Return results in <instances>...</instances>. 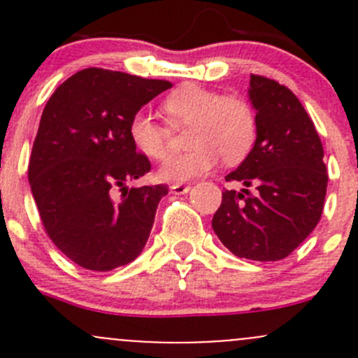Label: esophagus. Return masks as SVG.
Returning <instances> with one entry per match:
<instances>
[{"label": "esophagus", "mask_w": 358, "mask_h": 358, "mask_svg": "<svg viewBox=\"0 0 358 358\" xmlns=\"http://www.w3.org/2000/svg\"><path fill=\"white\" fill-rule=\"evenodd\" d=\"M190 189H192V187H190V183H173L171 185V190L175 194H187Z\"/></svg>", "instance_id": "esophagus-1"}]
</instances>
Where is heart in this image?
I'll return each instance as SVG.
<instances>
[{"mask_svg": "<svg viewBox=\"0 0 358 358\" xmlns=\"http://www.w3.org/2000/svg\"><path fill=\"white\" fill-rule=\"evenodd\" d=\"M162 112L171 128L189 126L185 143L189 152L169 159L161 176L183 182L206 175L222 161L239 164L256 142V114L244 99L220 95L213 90L187 83L173 90L162 102ZM133 145L152 161L169 154V131L145 110L131 115L128 124Z\"/></svg>", "mask_w": 358, "mask_h": 358, "instance_id": "b5f03b06", "label": "heart"}]
</instances>
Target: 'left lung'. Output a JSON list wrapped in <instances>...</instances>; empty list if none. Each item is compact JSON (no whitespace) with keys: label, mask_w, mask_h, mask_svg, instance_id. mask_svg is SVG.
Segmentation results:
<instances>
[{"label":"left lung","mask_w":358,"mask_h":358,"mask_svg":"<svg viewBox=\"0 0 358 358\" xmlns=\"http://www.w3.org/2000/svg\"><path fill=\"white\" fill-rule=\"evenodd\" d=\"M249 96L256 109L255 147L225 176L244 189L223 190L211 225L239 258L279 262L319 223L329 176L315 124L287 86L251 74Z\"/></svg>","instance_id":"obj_1"}]
</instances>
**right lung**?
<instances>
[{"label":"right lung","instance_id":"1","mask_svg":"<svg viewBox=\"0 0 358 358\" xmlns=\"http://www.w3.org/2000/svg\"><path fill=\"white\" fill-rule=\"evenodd\" d=\"M168 88L171 83L162 79L90 67L64 81L46 102L29 183L48 237L83 268L109 272L126 265L149 239L168 185L126 187L150 171L128 124Z\"/></svg>","mask_w":358,"mask_h":358}]
</instances>
